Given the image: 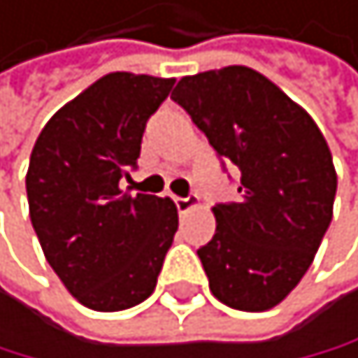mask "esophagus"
Here are the masks:
<instances>
[{"label": "esophagus", "instance_id": "1", "mask_svg": "<svg viewBox=\"0 0 358 358\" xmlns=\"http://www.w3.org/2000/svg\"><path fill=\"white\" fill-rule=\"evenodd\" d=\"M199 206V196L196 194H189V196H178L176 199V208H178V212H180V215H187V212H189L192 208H196Z\"/></svg>", "mask_w": 358, "mask_h": 358}]
</instances>
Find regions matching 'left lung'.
Segmentation results:
<instances>
[{"label":"left lung","instance_id":"obj_1","mask_svg":"<svg viewBox=\"0 0 358 358\" xmlns=\"http://www.w3.org/2000/svg\"><path fill=\"white\" fill-rule=\"evenodd\" d=\"M171 98L240 171L238 201L212 208L217 231L199 249L212 294L238 310L281 304L331 224L338 178L322 132L247 66L182 77Z\"/></svg>","mask_w":358,"mask_h":358}]
</instances>
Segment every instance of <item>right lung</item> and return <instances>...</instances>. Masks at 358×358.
<instances>
[{
  "label": "right lung",
  "instance_id": "1",
  "mask_svg": "<svg viewBox=\"0 0 358 358\" xmlns=\"http://www.w3.org/2000/svg\"><path fill=\"white\" fill-rule=\"evenodd\" d=\"M173 80L109 73L54 114L27 171L29 217L45 258L86 308L148 299L178 231L171 199L127 194L148 118Z\"/></svg>",
  "mask_w": 358,
  "mask_h": 358
}]
</instances>
